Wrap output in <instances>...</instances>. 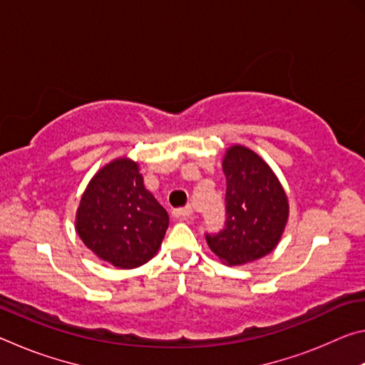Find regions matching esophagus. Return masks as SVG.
<instances>
[{"label": "esophagus", "instance_id": "obj_1", "mask_svg": "<svg viewBox=\"0 0 365 365\" xmlns=\"http://www.w3.org/2000/svg\"><path fill=\"white\" fill-rule=\"evenodd\" d=\"M174 217H177V219H180V220H183V219H188V217H191V215H193V209H191L190 206H185V207H180V209H174Z\"/></svg>", "mask_w": 365, "mask_h": 365}]
</instances>
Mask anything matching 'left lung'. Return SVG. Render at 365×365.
<instances>
[{
  "instance_id": "left-lung-1",
  "label": "left lung",
  "mask_w": 365,
  "mask_h": 365,
  "mask_svg": "<svg viewBox=\"0 0 365 365\" xmlns=\"http://www.w3.org/2000/svg\"><path fill=\"white\" fill-rule=\"evenodd\" d=\"M225 174V222L206 242L228 265L256 261L275 248L288 219V200L274 172L256 153L232 146Z\"/></svg>"
}]
</instances>
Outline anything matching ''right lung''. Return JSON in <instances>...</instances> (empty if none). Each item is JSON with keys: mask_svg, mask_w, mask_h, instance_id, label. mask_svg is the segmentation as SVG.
I'll return each instance as SVG.
<instances>
[{"mask_svg": "<svg viewBox=\"0 0 365 365\" xmlns=\"http://www.w3.org/2000/svg\"><path fill=\"white\" fill-rule=\"evenodd\" d=\"M169 215L145 188L138 164L117 159L85 190L77 211L82 242L103 261L133 269L156 255Z\"/></svg>", "mask_w": 365, "mask_h": 365, "instance_id": "obj_1", "label": "right lung"}]
</instances>
